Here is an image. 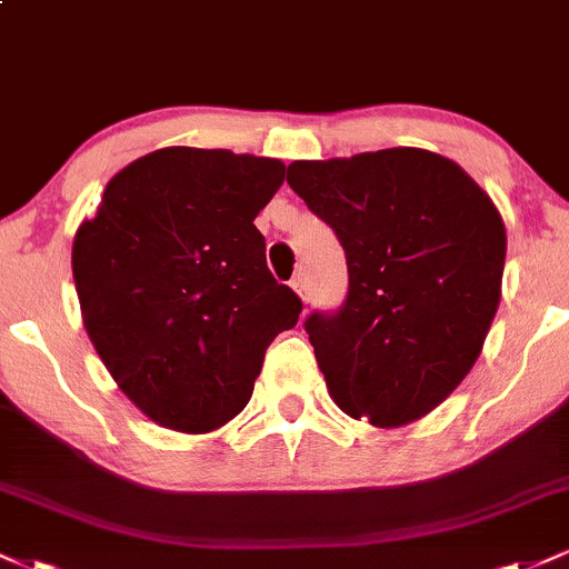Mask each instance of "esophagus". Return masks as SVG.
Here are the masks:
<instances>
[{"label": "esophagus", "mask_w": 569, "mask_h": 569, "mask_svg": "<svg viewBox=\"0 0 569 569\" xmlns=\"http://www.w3.org/2000/svg\"><path fill=\"white\" fill-rule=\"evenodd\" d=\"M291 289L299 293V299H302V302H307V299H310V291H307V278H305V272H299V276L291 280Z\"/></svg>", "instance_id": "1"}]
</instances>
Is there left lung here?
<instances>
[{"mask_svg": "<svg viewBox=\"0 0 569 569\" xmlns=\"http://www.w3.org/2000/svg\"><path fill=\"white\" fill-rule=\"evenodd\" d=\"M286 181L348 257L342 310L305 321L329 396L375 428L420 420L466 380L498 312V206L455 160L415 147L297 160Z\"/></svg>", "mask_w": 569, "mask_h": 569, "instance_id": "obj_1", "label": "left lung"}]
</instances>
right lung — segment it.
Segmentation results:
<instances>
[{"instance_id":"1","label":"right lung","mask_w":569,"mask_h":569,"mask_svg":"<svg viewBox=\"0 0 569 569\" xmlns=\"http://www.w3.org/2000/svg\"><path fill=\"white\" fill-rule=\"evenodd\" d=\"M286 166L166 147L109 179L71 243L82 323L117 388L162 428L211 433L253 393L302 302L267 270L253 219Z\"/></svg>"}]
</instances>
